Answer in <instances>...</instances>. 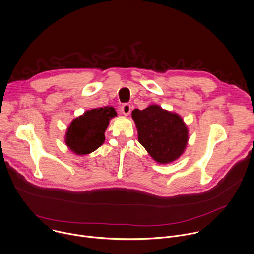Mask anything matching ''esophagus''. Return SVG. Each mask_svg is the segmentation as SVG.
<instances>
[{
	"label": "esophagus",
	"instance_id": "obj_1",
	"mask_svg": "<svg viewBox=\"0 0 254 254\" xmlns=\"http://www.w3.org/2000/svg\"><path fill=\"white\" fill-rule=\"evenodd\" d=\"M130 111H131V108H130V105H128V104H125L122 107V112L125 116H128L130 114Z\"/></svg>",
	"mask_w": 254,
	"mask_h": 254
}]
</instances>
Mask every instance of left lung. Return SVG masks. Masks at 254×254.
I'll use <instances>...</instances> for the list:
<instances>
[{
    "mask_svg": "<svg viewBox=\"0 0 254 254\" xmlns=\"http://www.w3.org/2000/svg\"><path fill=\"white\" fill-rule=\"evenodd\" d=\"M139 143L159 164L177 160L185 151L189 140L187 125L180 115L149 105L131 113Z\"/></svg>",
    "mask_w": 254,
    "mask_h": 254,
    "instance_id": "obj_1",
    "label": "left lung"
}]
</instances>
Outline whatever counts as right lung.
I'll use <instances>...</instances> for the list:
<instances>
[{"label": "right lung", "instance_id": "1", "mask_svg": "<svg viewBox=\"0 0 254 254\" xmlns=\"http://www.w3.org/2000/svg\"><path fill=\"white\" fill-rule=\"evenodd\" d=\"M117 117L115 108L107 106L86 111L74 119L67 127L65 143L77 155H86L99 148L105 141V131L110 121Z\"/></svg>", "mask_w": 254, "mask_h": 254}]
</instances>
